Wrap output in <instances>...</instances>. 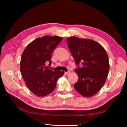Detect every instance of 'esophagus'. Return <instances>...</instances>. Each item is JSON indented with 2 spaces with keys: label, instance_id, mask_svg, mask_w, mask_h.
<instances>
[{
  "label": "esophagus",
  "instance_id": "34e87169",
  "mask_svg": "<svg viewBox=\"0 0 127 127\" xmlns=\"http://www.w3.org/2000/svg\"><path fill=\"white\" fill-rule=\"evenodd\" d=\"M69 73H70V71H68L67 72H65L64 74H65V75H68L69 74Z\"/></svg>",
  "mask_w": 127,
  "mask_h": 127
}]
</instances>
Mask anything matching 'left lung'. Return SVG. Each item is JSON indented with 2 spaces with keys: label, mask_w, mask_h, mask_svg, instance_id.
Here are the masks:
<instances>
[{
  "label": "left lung",
  "mask_w": 127,
  "mask_h": 127,
  "mask_svg": "<svg viewBox=\"0 0 127 127\" xmlns=\"http://www.w3.org/2000/svg\"><path fill=\"white\" fill-rule=\"evenodd\" d=\"M67 43L77 65L78 80L75 90L83 96L91 97L104 84L109 71V57L102 46L92 39L69 37Z\"/></svg>",
  "instance_id": "1"
}]
</instances>
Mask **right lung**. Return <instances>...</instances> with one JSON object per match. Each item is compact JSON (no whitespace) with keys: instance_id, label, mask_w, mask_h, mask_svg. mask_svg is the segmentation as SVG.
I'll list each match as a JSON object with an SVG mask.
<instances>
[{"instance_id":"add662e5","label":"right lung","mask_w":127,"mask_h":127,"mask_svg":"<svg viewBox=\"0 0 127 127\" xmlns=\"http://www.w3.org/2000/svg\"><path fill=\"white\" fill-rule=\"evenodd\" d=\"M63 39L58 36L38 37L27 45L22 53L20 62L22 77L27 87L38 97L52 93L57 80L64 74V71H53L47 66L51 64L52 53Z\"/></svg>"}]
</instances>
